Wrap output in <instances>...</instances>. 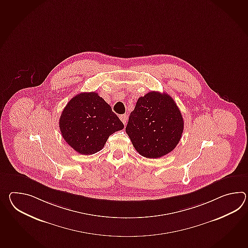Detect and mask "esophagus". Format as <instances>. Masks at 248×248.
I'll use <instances>...</instances> for the list:
<instances>
[{
    "instance_id": "1",
    "label": "esophagus",
    "mask_w": 248,
    "mask_h": 248,
    "mask_svg": "<svg viewBox=\"0 0 248 248\" xmlns=\"http://www.w3.org/2000/svg\"><path fill=\"white\" fill-rule=\"evenodd\" d=\"M120 119L123 122V124L125 125L127 124V121H128V116L127 115H121L120 116Z\"/></svg>"
}]
</instances>
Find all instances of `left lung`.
Returning a JSON list of instances; mask_svg holds the SVG:
<instances>
[{"instance_id": "1", "label": "left lung", "mask_w": 248, "mask_h": 248, "mask_svg": "<svg viewBox=\"0 0 248 248\" xmlns=\"http://www.w3.org/2000/svg\"><path fill=\"white\" fill-rule=\"evenodd\" d=\"M183 128L182 113L171 96L150 92L138 99L125 131L139 154L159 158L175 149Z\"/></svg>"}]
</instances>
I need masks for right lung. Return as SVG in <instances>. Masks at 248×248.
<instances>
[{
    "label": "right lung",
    "instance_id": "right-lung-1",
    "mask_svg": "<svg viewBox=\"0 0 248 248\" xmlns=\"http://www.w3.org/2000/svg\"><path fill=\"white\" fill-rule=\"evenodd\" d=\"M123 128L124 124L110 106L94 92L72 98L60 118L62 137L82 155L97 153L111 134Z\"/></svg>",
    "mask_w": 248,
    "mask_h": 248
}]
</instances>
